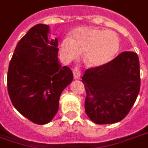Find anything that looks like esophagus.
Segmentation results:
<instances>
[{"label":"esophagus","instance_id":"1","mask_svg":"<svg viewBox=\"0 0 148 148\" xmlns=\"http://www.w3.org/2000/svg\"><path fill=\"white\" fill-rule=\"evenodd\" d=\"M73 74H74V77L75 79H78L80 76H81V71L79 70L78 67H75L73 70Z\"/></svg>","mask_w":148,"mask_h":148}]
</instances>
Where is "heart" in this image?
I'll return each instance as SVG.
<instances>
[{"mask_svg":"<svg viewBox=\"0 0 148 148\" xmlns=\"http://www.w3.org/2000/svg\"><path fill=\"white\" fill-rule=\"evenodd\" d=\"M119 49V38L114 32L92 27L77 28L71 38L66 37L60 43L61 54L66 62L77 59L85 52V62L92 67L108 63Z\"/></svg>","mask_w":148,"mask_h":148,"instance_id":"heart-1","label":"heart"}]
</instances>
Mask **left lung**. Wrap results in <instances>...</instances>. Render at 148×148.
Returning a JSON list of instances; mask_svg holds the SVG:
<instances>
[{
	"instance_id": "1",
	"label": "left lung",
	"mask_w": 148,
	"mask_h": 148,
	"mask_svg": "<svg viewBox=\"0 0 148 148\" xmlns=\"http://www.w3.org/2000/svg\"><path fill=\"white\" fill-rule=\"evenodd\" d=\"M82 79L89 119L97 124L119 122L129 113L139 95L138 55L132 51L121 53L108 63L86 70Z\"/></svg>"
}]
</instances>
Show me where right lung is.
<instances>
[{
	"label": "right lung",
	"mask_w": 148,
	"mask_h": 148,
	"mask_svg": "<svg viewBox=\"0 0 148 148\" xmlns=\"http://www.w3.org/2000/svg\"><path fill=\"white\" fill-rule=\"evenodd\" d=\"M49 25L38 24L17 43L9 62L7 86L13 106L36 124H46L58 110L60 95L73 80L58 58V39Z\"/></svg>",
	"instance_id": "obj_1"
}]
</instances>
